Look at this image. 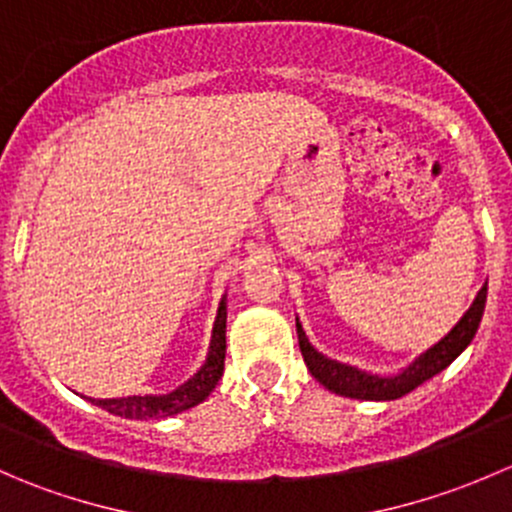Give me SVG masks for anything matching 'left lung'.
<instances>
[{
	"label": "left lung",
	"instance_id": "8db88e82",
	"mask_svg": "<svg viewBox=\"0 0 512 512\" xmlns=\"http://www.w3.org/2000/svg\"><path fill=\"white\" fill-rule=\"evenodd\" d=\"M485 297H488V282L480 287V292L476 294L471 307H468V312L461 317V322H458L456 327L441 339V342L433 344L426 354L418 356L414 364H409L401 374L396 376L366 374V371L354 369V366L327 359V356L319 354L317 349L309 344L307 334H304L302 324H299L297 319L299 352L304 356V364H307L309 374H312L324 389L334 391V394L349 396V399H361V401L401 399V396H406L409 391H414L416 386H421L423 381L441 374V371L446 369V366L473 342V337H476L478 332L480 317H483Z\"/></svg>",
	"mask_w": 512,
	"mask_h": 512
}]
</instances>
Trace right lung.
Returning <instances> with one entry per match:
<instances>
[{
  "mask_svg": "<svg viewBox=\"0 0 512 512\" xmlns=\"http://www.w3.org/2000/svg\"><path fill=\"white\" fill-rule=\"evenodd\" d=\"M225 322H227V307L225 299L218 307V317H215L213 339H210V352L205 359L203 369L178 386L175 391L163 396H126V399H91V404L101 406L108 414L136 418V421H148V418H165L175 416L180 411H188L198 406L210 396L215 384L220 381L225 369Z\"/></svg>",
  "mask_w": 512,
  "mask_h": 512,
  "instance_id": "add662e5",
  "label": "right lung"
}]
</instances>
